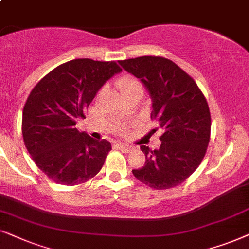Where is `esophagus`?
I'll use <instances>...</instances> for the list:
<instances>
[{
    "label": "esophagus",
    "mask_w": 249,
    "mask_h": 249,
    "mask_svg": "<svg viewBox=\"0 0 249 249\" xmlns=\"http://www.w3.org/2000/svg\"><path fill=\"white\" fill-rule=\"evenodd\" d=\"M117 147H118L119 149H121L122 151H125V152L131 151V149H132L131 145H128V144H124V143H117Z\"/></svg>",
    "instance_id": "obj_1"
}]
</instances>
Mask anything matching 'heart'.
Instances as JSON below:
<instances>
[{"label":"heart","instance_id":"obj_1","mask_svg":"<svg viewBox=\"0 0 249 249\" xmlns=\"http://www.w3.org/2000/svg\"><path fill=\"white\" fill-rule=\"evenodd\" d=\"M137 85H140V83H139L138 79L132 77V76H124V77L118 79L117 82V86L119 90H121L122 93L125 90H127V89L132 88V86H137Z\"/></svg>","mask_w":249,"mask_h":249}]
</instances>
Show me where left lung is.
I'll list each match as a JSON object with an SVG mask.
<instances>
[{
  "instance_id": "1",
  "label": "left lung",
  "mask_w": 249,
  "mask_h": 249,
  "mask_svg": "<svg viewBox=\"0 0 249 249\" xmlns=\"http://www.w3.org/2000/svg\"><path fill=\"white\" fill-rule=\"evenodd\" d=\"M118 62L148 90L150 118L164 132L159 149L141 145L145 164L132 170L133 175L157 190L175 187L196 171L206 154L211 135L206 99L196 82L166 58L145 55Z\"/></svg>"
}]
</instances>
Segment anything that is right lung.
Instances as JSON below:
<instances>
[{"instance_id":"right-lung-1","label":"right lung","mask_w":249,"mask_h":249,"mask_svg":"<svg viewBox=\"0 0 249 249\" xmlns=\"http://www.w3.org/2000/svg\"><path fill=\"white\" fill-rule=\"evenodd\" d=\"M115 61L75 59L45 75L26 101L22 137L33 160L59 184L84 183L99 173L110 142L94 140L75 127L109 78L121 72Z\"/></svg>"}]
</instances>
